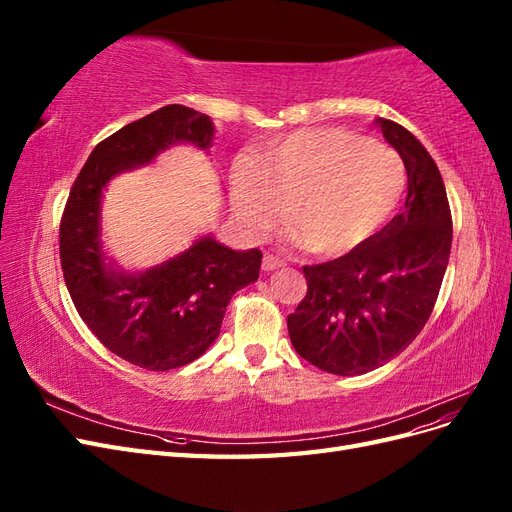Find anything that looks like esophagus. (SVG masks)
<instances>
[{"label":"esophagus","instance_id":"34e87169","mask_svg":"<svg viewBox=\"0 0 512 512\" xmlns=\"http://www.w3.org/2000/svg\"><path fill=\"white\" fill-rule=\"evenodd\" d=\"M284 265H286V260L277 254H265V258H262V269L265 271H275Z\"/></svg>","mask_w":512,"mask_h":512}]
</instances>
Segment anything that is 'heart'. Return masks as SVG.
I'll return each mask as SVG.
<instances>
[{
    "mask_svg": "<svg viewBox=\"0 0 512 512\" xmlns=\"http://www.w3.org/2000/svg\"><path fill=\"white\" fill-rule=\"evenodd\" d=\"M406 185V168L382 143L339 130L294 132L232 168V205L252 235L286 224L305 250L344 254L386 222Z\"/></svg>",
    "mask_w": 512,
    "mask_h": 512,
    "instance_id": "obj_1",
    "label": "heart"
}]
</instances>
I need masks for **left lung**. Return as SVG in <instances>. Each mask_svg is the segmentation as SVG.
Segmentation results:
<instances>
[{"label":"left lung","instance_id":"8db88e82","mask_svg":"<svg viewBox=\"0 0 512 512\" xmlns=\"http://www.w3.org/2000/svg\"><path fill=\"white\" fill-rule=\"evenodd\" d=\"M378 123L404 160L406 205L348 254L303 267L307 292L288 316L294 350L335 376L367 374L414 342L451 256L453 218L436 162L404 126Z\"/></svg>","mask_w":512,"mask_h":512}]
</instances>
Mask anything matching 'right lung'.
I'll list each match as a JSON object with an SVG mask.
<instances>
[{"mask_svg":"<svg viewBox=\"0 0 512 512\" xmlns=\"http://www.w3.org/2000/svg\"><path fill=\"white\" fill-rule=\"evenodd\" d=\"M211 136V119L181 104L128 123L91 151L61 213L59 258L76 312L104 348L149 371L188 365L215 342L232 294L258 280L262 252L205 237L141 275L115 271L100 247L102 190L170 145L207 149Z\"/></svg>","mask_w":512,"mask_h":512,"instance_id":"add662e5","label":"right lung"}]
</instances>
